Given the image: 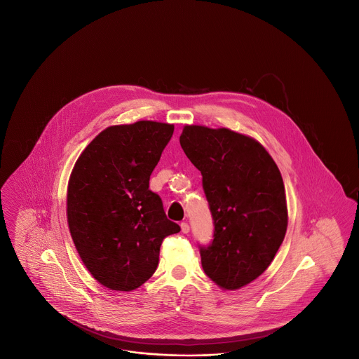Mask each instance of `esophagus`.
Here are the masks:
<instances>
[{"label": "esophagus", "mask_w": 359, "mask_h": 359, "mask_svg": "<svg viewBox=\"0 0 359 359\" xmlns=\"http://www.w3.org/2000/svg\"><path fill=\"white\" fill-rule=\"evenodd\" d=\"M180 227H182V231H183L184 234H187L188 231H189V226H188V223H182V224H180Z\"/></svg>", "instance_id": "1"}]
</instances>
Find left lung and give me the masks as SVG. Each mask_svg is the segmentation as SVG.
I'll return each instance as SVG.
<instances>
[{
    "label": "left lung",
    "instance_id": "8db88e82",
    "mask_svg": "<svg viewBox=\"0 0 359 359\" xmlns=\"http://www.w3.org/2000/svg\"><path fill=\"white\" fill-rule=\"evenodd\" d=\"M180 145L203 176L214 241L201 248L205 273L236 290L264 273L288 226L284 182L272 156L253 137L227 128L186 125Z\"/></svg>",
    "mask_w": 359,
    "mask_h": 359
}]
</instances>
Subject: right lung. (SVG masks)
Returning a JSON list of instances; mask_svg holds the SVG:
<instances>
[{"label": "right lung", "mask_w": 359, "mask_h": 359, "mask_svg": "<svg viewBox=\"0 0 359 359\" xmlns=\"http://www.w3.org/2000/svg\"><path fill=\"white\" fill-rule=\"evenodd\" d=\"M173 125H113L78 157L67 186L71 238L87 271L103 287L130 292L154 273L163 239L180 231L149 189V177Z\"/></svg>", "instance_id": "1"}]
</instances>
